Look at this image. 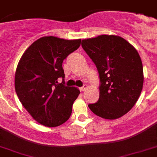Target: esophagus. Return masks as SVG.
I'll use <instances>...</instances> for the list:
<instances>
[{
	"label": "esophagus",
	"mask_w": 157,
	"mask_h": 157,
	"mask_svg": "<svg viewBox=\"0 0 157 157\" xmlns=\"http://www.w3.org/2000/svg\"><path fill=\"white\" fill-rule=\"evenodd\" d=\"M87 88H88V86L87 85H84L83 86H82V87H80L79 90H80V91H85L87 89Z\"/></svg>",
	"instance_id": "1"
}]
</instances>
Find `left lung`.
Returning <instances> with one entry per match:
<instances>
[{"label": "left lung", "instance_id": "8db88e82", "mask_svg": "<svg viewBox=\"0 0 157 157\" xmlns=\"http://www.w3.org/2000/svg\"><path fill=\"white\" fill-rule=\"evenodd\" d=\"M82 47L96 65L101 82L98 101L88 106L102 118L122 117L136 104L143 88L138 52L127 40L113 35L85 39Z\"/></svg>", "mask_w": 157, "mask_h": 157}]
</instances>
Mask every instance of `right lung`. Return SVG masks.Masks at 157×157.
Returning a JSON list of instances; mask_svg holds the SVG:
<instances>
[{
  "mask_svg": "<svg viewBox=\"0 0 157 157\" xmlns=\"http://www.w3.org/2000/svg\"><path fill=\"white\" fill-rule=\"evenodd\" d=\"M81 40L44 36L21 56L15 73V90L23 106L37 122L56 127L69 119L79 90L64 85L63 62ZM62 77V84L58 78Z\"/></svg>",
  "mask_w": 157,
  "mask_h": 157,
  "instance_id": "right-lung-1",
  "label": "right lung"
}]
</instances>
